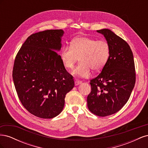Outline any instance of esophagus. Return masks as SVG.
<instances>
[{
    "mask_svg": "<svg viewBox=\"0 0 148 148\" xmlns=\"http://www.w3.org/2000/svg\"><path fill=\"white\" fill-rule=\"evenodd\" d=\"M82 83V81H79V80H75V84L76 85V86H77V85H79Z\"/></svg>",
    "mask_w": 148,
    "mask_h": 148,
    "instance_id": "obj_1",
    "label": "esophagus"
}]
</instances>
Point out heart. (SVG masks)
Listing matches in <instances>:
<instances>
[{
    "instance_id": "heart-1",
    "label": "heart",
    "mask_w": 148,
    "mask_h": 148,
    "mask_svg": "<svg viewBox=\"0 0 148 148\" xmlns=\"http://www.w3.org/2000/svg\"><path fill=\"white\" fill-rule=\"evenodd\" d=\"M110 56L109 44L102 40H97L86 36L74 38L70 45L62 49L60 58L66 69H73L79 57V63L73 71V75L79 77H87L91 69L101 70L107 64Z\"/></svg>"
}]
</instances>
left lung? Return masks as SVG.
<instances>
[{
    "mask_svg": "<svg viewBox=\"0 0 148 148\" xmlns=\"http://www.w3.org/2000/svg\"><path fill=\"white\" fill-rule=\"evenodd\" d=\"M97 32L109 44L110 56L101 72L91 79L87 103L91 112L106 117L117 112L129 99L136 81L135 67L133 52L125 40L108 29Z\"/></svg>",
    "mask_w": 148,
    "mask_h": 148,
    "instance_id": "8db88e82",
    "label": "left lung"
}]
</instances>
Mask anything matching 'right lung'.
I'll use <instances>...</instances> for the list:
<instances>
[{"label": "right lung", "instance_id": "obj_1", "mask_svg": "<svg viewBox=\"0 0 148 148\" xmlns=\"http://www.w3.org/2000/svg\"><path fill=\"white\" fill-rule=\"evenodd\" d=\"M62 29L30 35L16 56L12 77L18 96L29 113L52 119L64 109L67 92L74 87L60 56Z\"/></svg>", "mask_w": 148, "mask_h": 148}]
</instances>
